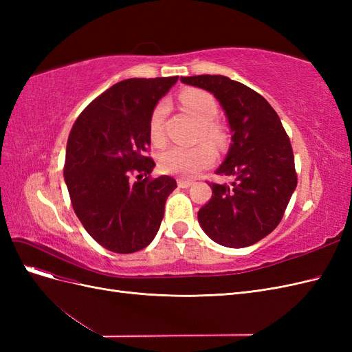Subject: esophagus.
Returning <instances> with one entry per match:
<instances>
[{
  "instance_id": "34e87169",
  "label": "esophagus",
  "mask_w": 352,
  "mask_h": 352,
  "mask_svg": "<svg viewBox=\"0 0 352 352\" xmlns=\"http://www.w3.org/2000/svg\"><path fill=\"white\" fill-rule=\"evenodd\" d=\"M192 184H194L192 180H186V179H179V180H177L179 188H189Z\"/></svg>"
}]
</instances>
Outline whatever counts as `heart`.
Here are the masks:
<instances>
[{
  "label": "heart",
  "instance_id": "heart-1",
  "mask_svg": "<svg viewBox=\"0 0 352 352\" xmlns=\"http://www.w3.org/2000/svg\"><path fill=\"white\" fill-rule=\"evenodd\" d=\"M180 102L201 123L199 140L220 145L225 141V131L214 120L219 113L217 102L211 94L202 89H186L180 94ZM168 110L166 100L158 101L150 116V138L153 144L163 145L166 141L164 119ZM216 160V151L210 144L202 142L195 146H172L160 155L158 166L162 172L192 177L208 168Z\"/></svg>",
  "mask_w": 352,
  "mask_h": 352
}]
</instances>
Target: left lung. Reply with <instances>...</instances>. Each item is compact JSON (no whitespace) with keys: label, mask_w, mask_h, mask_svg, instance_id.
<instances>
[{"label":"left lung","mask_w":352,"mask_h":352,"mask_svg":"<svg viewBox=\"0 0 352 352\" xmlns=\"http://www.w3.org/2000/svg\"><path fill=\"white\" fill-rule=\"evenodd\" d=\"M211 92L226 113L232 144L217 175L229 185L210 184L211 199L198 211L207 235L223 247L243 248L279 225L296 188L291 141L272 105L247 85L221 74L180 78Z\"/></svg>","instance_id":"1"}]
</instances>
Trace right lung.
I'll use <instances>...</instances> for the list:
<instances>
[{
    "label": "right lung",
    "mask_w": 352,
    "mask_h": 352,
    "mask_svg": "<svg viewBox=\"0 0 352 352\" xmlns=\"http://www.w3.org/2000/svg\"><path fill=\"white\" fill-rule=\"evenodd\" d=\"M179 76L133 78L113 85L74 122L66 148L65 180L74 212L105 250L136 252L162 225L167 197L177 188L170 176L153 179L146 157L150 116ZM137 182L132 184L130 176Z\"/></svg>",
    "instance_id": "1"
}]
</instances>
